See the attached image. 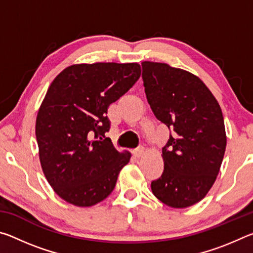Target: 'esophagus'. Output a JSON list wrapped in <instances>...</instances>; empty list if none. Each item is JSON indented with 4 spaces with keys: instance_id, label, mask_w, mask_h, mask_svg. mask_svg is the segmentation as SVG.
<instances>
[{
    "instance_id": "1",
    "label": "esophagus",
    "mask_w": 253,
    "mask_h": 253,
    "mask_svg": "<svg viewBox=\"0 0 253 253\" xmlns=\"http://www.w3.org/2000/svg\"><path fill=\"white\" fill-rule=\"evenodd\" d=\"M132 153H134V156H135V157L139 158L140 156L143 155V153H144V148H143V147H138L137 149H135V151L132 152Z\"/></svg>"
}]
</instances>
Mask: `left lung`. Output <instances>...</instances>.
I'll list each match as a JSON object with an SVG mask.
<instances>
[{
    "instance_id": "left-lung-1",
    "label": "left lung",
    "mask_w": 253,
    "mask_h": 253,
    "mask_svg": "<svg viewBox=\"0 0 253 253\" xmlns=\"http://www.w3.org/2000/svg\"><path fill=\"white\" fill-rule=\"evenodd\" d=\"M143 81L149 106L172 130L162 148L164 170L152 192L175 209L191 207L208 194L223 161L226 135L215 97L199 77L166 63L144 61Z\"/></svg>"
}]
</instances>
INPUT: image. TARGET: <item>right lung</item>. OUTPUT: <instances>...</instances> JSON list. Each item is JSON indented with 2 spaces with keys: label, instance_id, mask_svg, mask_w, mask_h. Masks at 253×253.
<instances>
[{
  "label": "right lung",
  "instance_id": "add662e5",
  "mask_svg": "<svg viewBox=\"0 0 253 253\" xmlns=\"http://www.w3.org/2000/svg\"><path fill=\"white\" fill-rule=\"evenodd\" d=\"M140 77L138 63H81L55 77L38 111L36 136L41 168L60 198L92 207L108 196L130 153L110 138L107 109Z\"/></svg>",
  "mask_w": 253,
  "mask_h": 253
}]
</instances>
